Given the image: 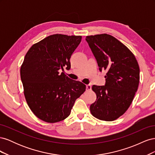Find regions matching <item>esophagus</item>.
I'll list each match as a JSON object with an SVG mask.
<instances>
[{
  "label": "esophagus",
  "mask_w": 155,
  "mask_h": 155,
  "mask_svg": "<svg viewBox=\"0 0 155 155\" xmlns=\"http://www.w3.org/2000/svg\"><path fill=\"white\" fill-rule=\"evenodd\" d=\"M91 88H92V86H91V85H90V84H88V85H86V91H91Z\"/></svg>",
  "instance_id": "34e87169"
}]
</instances>
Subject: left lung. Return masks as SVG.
<instances>
[{
  "mask_svg": "<svg viewBox=\"0 0 155 155\" xmlns=\"http://www.w3.org/2000/svg\"><path fill=\"white\" fill-rule=\"evenodd\" d=\"M100 71L107 72L103 86L93 85L96 101L91 114L104 121H113L124 114L133 101L140 81V68L134 55L115 37L106 34L87 36Z\"/></svg>",
  "mask_w": 155,
  "mask_h": 155,
  "instance_id": "1",
  "label": "left lung"
}]
</instances>
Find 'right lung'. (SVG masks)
Returning <instances> with one entry per match:
<instances>
[{
    "label": "right lung",
    "mask_w": 155,
    "mask_h": 155,
    "mask_svg": "<svg viewBox=\"0 0 155 155\" xmlns=\"http://www.w3.org/2000/svg\"><path fill=\"white\" fill-rule=\"evenodd\" d=\"M81 36L54 34L33 45L21 68L28 105L37 118L55 123L70 115L75 101L85 91L80 81L59 70L70 69V59Z\"/></svg>",
    "instance_id": "right-lung-1"
}]
</instances>
